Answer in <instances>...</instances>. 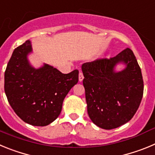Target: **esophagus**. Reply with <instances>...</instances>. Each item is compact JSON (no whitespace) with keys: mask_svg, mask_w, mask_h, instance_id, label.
<instances>
[{"mask_svg":"<svg viewBox=\"0 0 155 155\" xmlns=\"http://www.w3.org/2000/svg\"><path fill=\"white\" fill-rule=\"evenodd\" d=\"M83 78H84V76H83V72H79V80L80 81V82H82V81L83 80Z\"/></svg>","mask_w":155,"mask_h":155,"instance_id":"1","label":"esophagus"}]
</instances>
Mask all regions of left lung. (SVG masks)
<instances>
[{
    "instance_id": "obj_1",
    "label": "left lung",
    "mask_w": 155,
    "mask_h": 155,
    "mask_svg": "<svg viewBox=\"0 0 155 155\" xmlns=\"http://www.w3.org/2000/svg\"><path fill=\"white\" fill-rule=\"evenodd\" d=\"M127 68L115 73L117 63ZM87 112L93 124L106 130L124 124L136 114L143 93L141 70L133 51L127 48L112 58H99L82 65Z\"/></svg>"
}]
</instances>
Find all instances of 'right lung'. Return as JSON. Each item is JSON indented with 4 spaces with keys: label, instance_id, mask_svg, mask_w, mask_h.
Wrapping results in <instances>:
<instances>
[{
    "label": "right lung",
    "instance_id": "add662e5",
    "mask_svg": "<svg viewBox=\"0 0 155 155\" xmlns=\"http://www.w3.org/2000/svg\"><path fill=\"white\" fill-rule=\"evenodd\" d=\"M31 51L30 41L14 50L5 72V92L22 120L33 126H46L60 114L65 96L78 83L79 70L63 74L48 65L33 69L27 60Z\"/></svg>",
    "mask_w": 155,
    "mask_h": 155
}]
</instances>
